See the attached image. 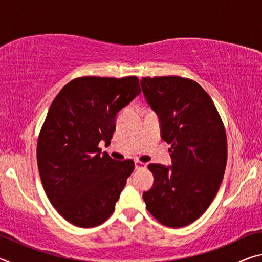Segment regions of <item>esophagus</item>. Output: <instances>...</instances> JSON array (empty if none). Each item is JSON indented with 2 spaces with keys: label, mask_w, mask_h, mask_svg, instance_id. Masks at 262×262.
<instances>
[{
  "label": "esophagus",
  "mask_w": 262,
  "mask_h": 262,
  "mask_svg": "<svg viewBox=\"0 0 262 262\" xmlns=\"http://www.w3.org/2000/svg\"><path fill=\"white\" fill-rule=\"evenodd\" d=\"M145 167V163L140 162V161H135V168L136 170H140V168H144Z\"/></svg>",
  "instance_id": "34e87169"
}]
</instances>
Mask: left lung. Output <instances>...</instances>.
<instances>
[{"label": "left lung", "instance_id": "left-lung-1", "mask_svg": "<svg viewBox=\"0 0 262 262\" xmlns=\"http://www.w3.org/2000/svg\"><path fill=\"white\" fill-rule=\"evenodd\" d=\"M143 95L171 144L172 166L149 164L154 185L143 193L148 211L170 228L196 221L216 196L228 159L225 128L200 84L180 76L142 77Z\"/></svg>", "mask_w": 262, "mask_h": 262}]
</instances>
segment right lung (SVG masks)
<instances>
[{
    "mask_svg": "<svg viewBox=\"0 0 262 262\" xmlns=\"http://www.w3.org/2000/svg\"><path fill=\"white\" fill-rule=\"evenodd\" d=\"M141 92L139 78L83 76L61 89L39 133L37 162L47 198L79 228H94L113 214L132 159L100 154L111 143L115 117Z\"/></svg>",
    "mask_w": 262,
    "mask_h": 262,
    "instance_id": "right-lung-1",
    "label": "right lung"
}]
</instances>
